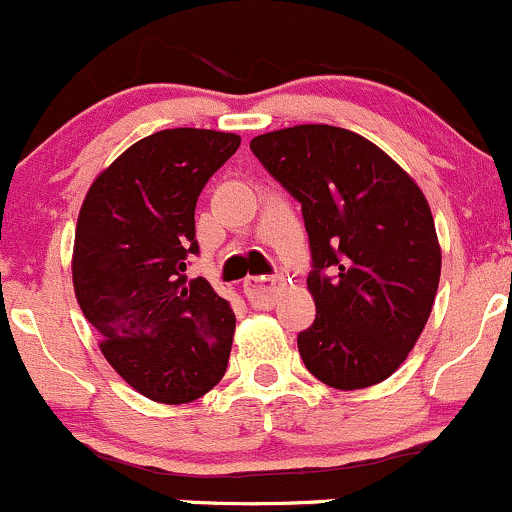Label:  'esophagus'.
<instances>
[{
    "instance_id": "esophagus-1",
    "label": "esophagus",
    "mask_w": 512,
    "mask_h": 512,
    "mask_svg": "<svg viewBox=\"0 0 512 512\" xmlns=\"http://www.w3.org/2000/svg\"><path fill=\"white\" fill-rule=\"evenodd\" d=\"M280 283H283V276H249L244 280V293L251 305L268 310L276 305Z\"/></svg>"
}]
</instances>
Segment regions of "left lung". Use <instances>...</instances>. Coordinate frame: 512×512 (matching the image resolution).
I'll use <instances>...</instances> for the list:
<instances>
[{
    "mask_svg": "<svg viewBox=\"0 0 512 512\" xmlns=\"http://www.w3.org/2000/svg\"><path fill=\"white\" fill-rule=\"evenodd\" d=\"M268 173L302 205L310 236L312 327L298 334L307 371L337 390L398 371L425 329L442 273L420 185L349 129L298 124L251 139Z\"/></svg>",
    "mask_w": 512,
    "mask_h": 512,
    "instance_id": "left-lung-1",
    "label": "left lung"
}]
</instances>
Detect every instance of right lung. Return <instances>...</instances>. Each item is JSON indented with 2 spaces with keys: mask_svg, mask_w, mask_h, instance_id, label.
<instances>
[{
  "mask_svg": "<svg viewBox=\"0 0 512 512\" xmlns=\"http://www.w3.org/2000/svg\"><path fill=\"white\" fill-rule=\"evenodd\" d=\"M239 144L212 129L156 131L104 168L82 200L75 298L109 366L156 403H192L227 371L232 307L185 268L197 254V197Z\"/></svg>",
  "mask_w": 512,
  "mask_h": 512,
  "instance_id": "right-lung-1",
  "label": "right lung"
}]
</instances>
